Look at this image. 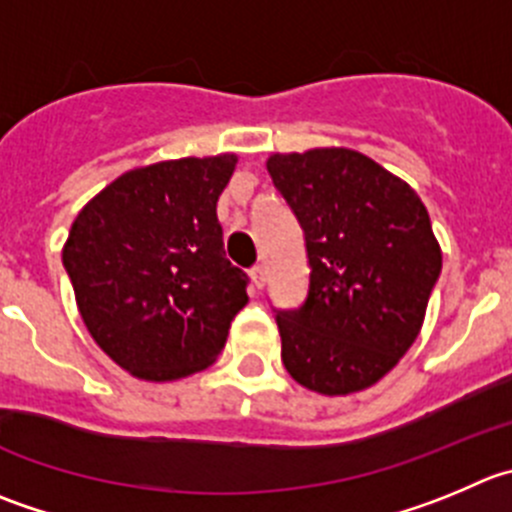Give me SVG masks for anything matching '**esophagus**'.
<instances>
[{"label": "esophagus", "mask_w": 512, "mask_h": 512, "mask_svg": "<svg viewBox=\"0 0 512 512\" xmlns=\"http://www.w3.org/2000/svg\"><path fill=\"white\" fill-rule=\"evenodd\" d=\"M251 279H253V286H256V289H264V284H266V266L264 264H256L251 269Z\"/></svg>", "instance_id": "esophagus-1"}]
</instances>
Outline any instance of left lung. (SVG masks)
<instances>
[{
  "instance_id": "1",
  "label": "left lung",
  "mask_w": 512,
  "mask_h": 512,
  "mask_svg": "<svg viewBox=\"0 0 512 512\" xmlns=\"http://www.w3.org/2000/svg\"><path fill=\"white\" fill-rule=\"evenodd\" d=\"M266 168L304 228L311 269L304 304L276 311L281 362L329 397L372 387L412 347L440 279L430 213L357 150L276 153Z\"/></svg>"
}]
</instances>
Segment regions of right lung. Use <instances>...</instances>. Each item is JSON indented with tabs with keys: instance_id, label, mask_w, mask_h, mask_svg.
Returning a JSON list of instances; mask_svg holds the SVG:
<instances>
[{
	"instance_id": "right-lung-1",
	"label": "right lung",
	"mask_w": 512,
	"mask_h": 512,
	"mask_svg": "<svg viewBox=\"0 0 512 512\" xmlns=\"http://www.w3.org/2000/svg\"><path fill=\"white\" fill-rule=\"evenodd\" d=\"M238 158H180L128 170L70 228L62 264L97 347L138 379L211 367L248 304L226 259L216 203Z\"/></svg>"
}]
</instances>
